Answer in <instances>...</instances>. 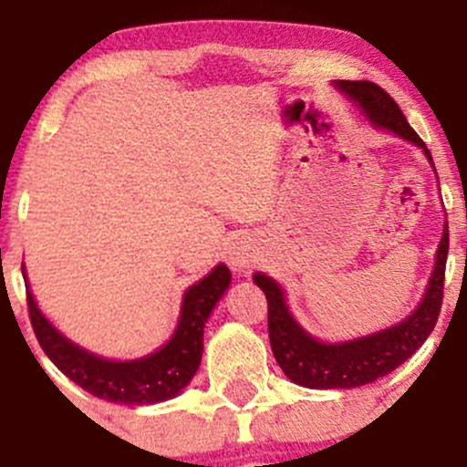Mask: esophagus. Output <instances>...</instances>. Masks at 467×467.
Returning a JSON list of instances; mask_svg holds the SVG:
<instances>
[{
  "label": "esophagus",
  "instance_id": "1",
  "mask_svg": "<svg viewBox=\"0 0 467 467\" xmlns=\"http://www.w3.org/2000/svg\"><path fill=\"white\" fill-rule=\"evenodd\" d=\"M228 262L230 266L234 268V271H244V268L250 266V262H253V254H250V248L244 246V244H237V246H233L228 254Z\"/></svg>",
  "mask_w": 467,
  "mask_h": 467
}]
</instances>
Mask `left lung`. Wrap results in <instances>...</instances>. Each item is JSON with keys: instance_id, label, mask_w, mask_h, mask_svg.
<instances>
[{"instance_id": "1", "label": "left lung", "mask_w": 467, "mask_h": 467, "mask_svg": "<svg viewBox=\"0 0 467 467\" xmlns=\"http://www.w3.org/2000/svg\"><path fill=\"white\" fill-rule=\"evenodd\" d=\"M333 87L349 98L374 130L389 131L407 143L420 147L436 174L430 150L411 130L391 96H387L380 87L369 80H333ZM448 246L450 234L448 219H445L443 237L436 248L434 268H431L430 282L419 306L391 327L342 342H324L311 336L288 308L286 293L279 286L277 279L268 277L266 273H254V284L268 299V337H271L275 360L282 367L284 374L296 385L308 387V389H353V387L369 385L378 378L391 374L407 358H411V353L434 331L441 302H443Z\"/></svg>"}]
</instances>
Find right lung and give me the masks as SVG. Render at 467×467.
<instances>
[{"mask_svg":"<svg viewBox=\"0 0 467 467\" xmlns=\"http://www.w3.org/2000/svg\"><path fill=\"white\" fill-rule=\"evenodd\" d=\"M22 275L26 268L22 264ZM225 264H217L183 293L179 322L163 347L134 360H111L68 340L42 311L26 279L28 313L39 347L68 380L102 400L122 405H156L179 396L190 385L203 356V328L230 286Z\"/></svg>","mask_w":467,"mask_h":467,"instance_id":"obj_1","label":"right lung"}]
</instances>
